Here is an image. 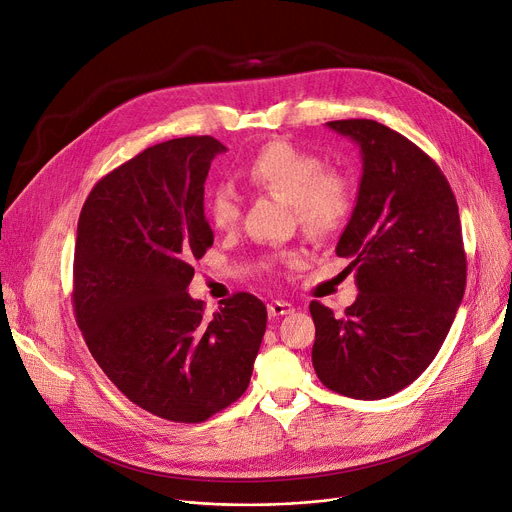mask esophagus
<instances>
[{
	"mask_svg": "<svg viewBox=\"0 0 512 512\" xmlns=\"http://www.w3.org/2000/svg\"><path fill=\"white\" fill-rule=\"evenodd\" d=\"M293 305L289 301H272L268 303V316L270 318H281V316H289L293 313Z\"/></svg>",
	"mask_w": 512,
	"mask_h": 512,
	"instance_id": "1",
	"label": "esophagus"
}]
</instances>
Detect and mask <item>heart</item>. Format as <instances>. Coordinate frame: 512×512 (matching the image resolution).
Segmentation results:
<instances>
[{
	"mask_svg": "<svg viewBox=\"0 0 512 512\" xmlns=\"http://www.w3.org/2000/svg\"><path fill=\"white\" fill-rule=\"evenodd\" d=\"M246 180L272 196L293 205L301 229L316 240H328L348 221L355 207L350 180L320 155L305 151L289 141H272L260 147L244 170ZM207 215L213 227L233 229L242 217L240 192L221 184L207 201Z\"/></svg>",
	"mask_w": 512,
	"mask_h": 512,
	"instance_id": "heart-1",
	"label": "heart"
}]
</instances>
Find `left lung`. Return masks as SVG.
<instances>
[{
	"label": "left lung",
	"mask_w": 512,
	"mask_h": 512,
	"mask_svg": "<svg viewBox=\"0 0 512 512\" xmlns=\"http://www.w3.org/2000/svg\"><path fill=\"white\" fill-rule=\"evenodd\" d=\"M361 149L357 207L336 254L350 258L357 301L344 316L320 301L311 361L342 396H393L437 357L461 305L467 262L455 194L432 157L369 119L328 123Z\"/></svg>",
	"instance_id": "obj_1"
}]
</instances>
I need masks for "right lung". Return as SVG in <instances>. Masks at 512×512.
<instances>
[{
    "label": "right lung",
    "mask_w": 512,
    "mask_h": 512,
    "mask_svg": "<svg viewBox=\"0 0 512 512\" xmlns=\"http://www.w3.org/2000/svg\"><path fill=\"white\" fill-rule=\"evenodd\" d=\"M227 147L180 137L106 174L77 221L73 309L92 357L139 408L203 422L242 398L266 330V305L235 293L213 318L186 289L213 246L205 180Z\"/></svg>",
    "instance_id": "right-lung-1"
}]
</instances>
